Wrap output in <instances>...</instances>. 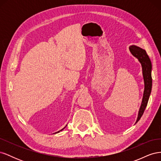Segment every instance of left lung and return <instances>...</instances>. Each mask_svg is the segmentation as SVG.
Segmentation results:
<instances>
[{"label": "left lung", "instance_id": "obj_1", "mask_svg": "<svg viewBox=\"0 0 161 161\" xmlns=\"http://www.w3.org/2000/svg\"><path fill=\"white\" fill-rule=\"evenodd\" d=\"M130 50L134 56L137 58L140 62L142 64V73L144 80V91L143 99L141 104L140 108L138 112V116L136 123L140 120L141 117L142 116L144 111L147 106L149 97L152 89V76H151V70H152V64L148 56L146 51L142 48L136 46H131L130 47Z\"/></svg>", "mask_w": 161, "mask_h": 161}]
</instances>
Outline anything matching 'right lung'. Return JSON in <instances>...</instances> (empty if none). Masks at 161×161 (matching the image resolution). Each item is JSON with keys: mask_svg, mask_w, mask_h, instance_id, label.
I'll list each match as a JSON object with an SVG mask.
<instances>
[{"mask_svg": "<svg viewBox=\"0 0 161 161\" xmlns=\"http://www.w3.org/2000/svg\"><path fill=\"white\" fill-rule=\"evenodd\" d=\"M66 128V127H64V128H63V129H62V130H60V131H62V130H64V128ZM58 132H60V131H58V132H56V133H58Z\"/></svg>", "mask_w": 161, "mask_h": 161, "instance_id": "obj_1", "label": "right lung"}]
</instances>
